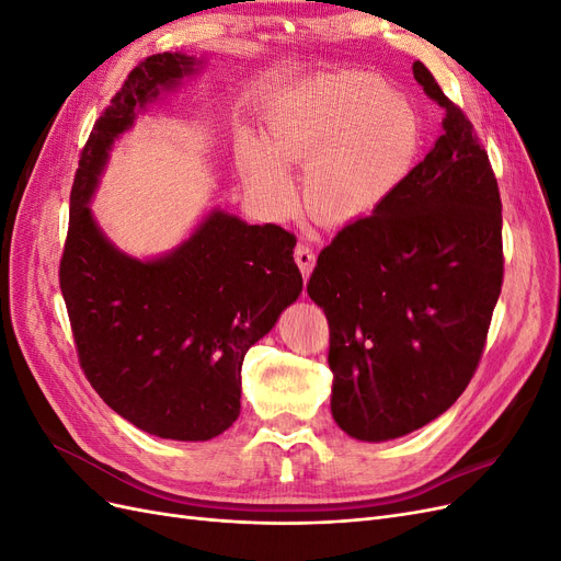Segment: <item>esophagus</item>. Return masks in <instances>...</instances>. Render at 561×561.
Returning <instances> with one entry per match:
<instances>
[{
    "label": "esophagus",
    "mask_w": 561,
    "mask_h": 561,
    "mask_svg": "<svg viewBox=\"0 0 561 561\" xmlns=\"http://www.w3.org/2000/svg\"><path fill=\"white\" fill-rule=\"evenodd\" d=\"M295 262L301 268L304 278H309V274H311L313 266H316V252H313V248L309 243H297V248H295Z\"/></svg>",
    "instance_id": "1"
}]
</instances>
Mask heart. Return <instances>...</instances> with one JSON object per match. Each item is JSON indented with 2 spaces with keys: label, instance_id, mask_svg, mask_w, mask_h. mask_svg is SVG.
Instances as JSON below:
<instances>
[{
  "label": "heart",
  "instance_id": "1",
  "mask_svg": "<svg viewBox=\"0 0 561 561\" xmlns=\"http://www.w3.org/2000/svg\"><path fill=\"white\" fill-rule=\"evenodd\" d=\"M268 147L248 142L243 168L271 206L293 203L279 163H301L309 208L330 222L379 208L410 173L419 147L414 107L365 72L320 79L268 116Z\"/></svg>",
  "mask_w": 561,
  "mask_h": 561
}]
</instances>
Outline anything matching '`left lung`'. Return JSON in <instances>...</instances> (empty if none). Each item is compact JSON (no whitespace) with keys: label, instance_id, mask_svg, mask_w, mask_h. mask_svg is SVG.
Returning a JSON list of instances; mask_svg holds the SVG:
<instances>
[{"label":"left lung","instance_id":"left-lung-1","mask_svg":"<svg viewBox=\"0 0 561 561\" xmlns=\"http://www.w3.org/2000/svg\"><path fill=\"white\" fill-rule=\"evenodd\" d=\"M414 79L445 110V133L375 213L334 236L307 283L330 325L332 416L365 443L449 410L480 365L503 285L486 151L419 60Z\"/></svg>","mask_w":561,"mask_h":561}]
</instances>
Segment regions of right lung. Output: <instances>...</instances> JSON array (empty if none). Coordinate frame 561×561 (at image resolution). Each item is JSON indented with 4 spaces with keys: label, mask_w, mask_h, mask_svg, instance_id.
<instances>
[{
    "label": "right lung",
    "mask_w": 561,
    "mask_h": 561,
    "mask_svg": "<svg viewBox=\"0 0 561 561\" xmlns=\"http://www.w3.org/2000/svg\"><path fill=\"white\" fill-rule=\"evenodd\" d=\"M194 72V58L154 54L133 67L81 149L60 257V293L83 375L140 431L198 443L241 414V365L301 293L295 233L215 210L154 262L118 252L89 198L107 149L135 110Z\"/></svg>",
    "instance_id": "right-lung-1"
}]
</instances>
